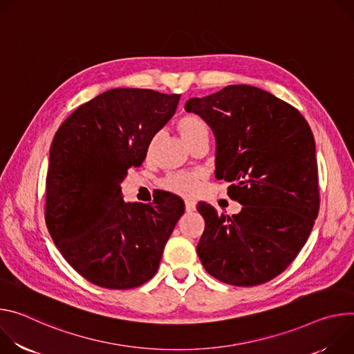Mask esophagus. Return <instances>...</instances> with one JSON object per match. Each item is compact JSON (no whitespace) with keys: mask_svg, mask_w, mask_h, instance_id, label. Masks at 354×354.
<instances>
[{"mask_svg":"<svg viewBox=\"0 0 354 354\" xmlns=\"http://www.w3.org/2000/svg\"><path fill=\"white\" fill-rule=\"evenodd\" d=\"M195 209H197V205H195L194 201H185V211L187 212H194Z\"/></svg>","mask_w":354,"mask_h":354,"instance_id":"1","label":"esophagus"}]
</instances>
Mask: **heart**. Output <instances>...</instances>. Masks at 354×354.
I'll list each match as a JSON object with an SVG mask.
<instances>
[{"mask_svg": "<svg viewBox=\"0 0 354 354\" xmlns=\"http://www.w3.org/2000/svg\"><path fill=\"white\" fill-rule=\"evenodd\" d=\"M177 129L188 146L200 139H208L209 135L208 124L195 113L183 115L177 122ZM151 146L153 142L150 143V147ZM201 180L203 177L200 173H176L165 178L162 185L165 189L181 195V197H192L200 189Z\"/></svg>", "mask_w": 354, "mask_h": 354, "instance_id": "obj_1", "label": "heart"}]
</instances>
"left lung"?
Wrapping results in <instances>:
<instances>
[{
  "label": "left lung",
  "mask_w": 354,
  "mask_h": 354,
  "mask_svg": "<svg viewBox=\"0 0 354 354\" xmlns=\"http://www.w3.org/2000/svg\"><path fill=\"white\" fill-rule=\"evenodd\" d=\"M216 140L215 177L230 183L242 211L219 215L200 203L205 229L197 246L216 280L253 287L283 272L304 248L319 211L315 140L292 105L246 84L189 98Z\"/></svg>",
  "instance_id": "8db88e82"
}]
</instances>
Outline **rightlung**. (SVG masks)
Instances as JSON below:
<instances>
[{
    "label": "right lung",
    "mask_w": 354,
    "mask_h": 354,
    "mask_svg": "<svg viewBox=\"0 0 354 354\" xmlns=\"http://www.w3.org/2000/svg\"><path fill=\"white\" fill-rule=\"evenodd\" d=\"M178 101L177 94L113 88L78 106L53 138L46 225L67 263L95 286L129 290L149 281L184 214L174 194L147 205L125 203L121 189Z\"/></svg>",
    "instance_id": "1"
}]
</instances>
